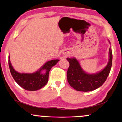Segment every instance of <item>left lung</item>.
<instances>
[{
	"label": "left lung",
	"mask_w": 122,
	"mask_h": 122,
	"mask_svg": "<svg viewBox=\"0 0 122 122\" xmlns=\"http://www.w3.org/2000/svg\"><path fill=\"white\" fill-rule=\"evenodd\" d=\"M67 59L70 63L67 71L69 84L76 91L86 92L100 88L105 82L112 68V54L110 47L109 61L107 64L102 70L94 74L85 72L76 58H67Z\"/></svg>",
	"instance_id": "1"
}]
</instances>
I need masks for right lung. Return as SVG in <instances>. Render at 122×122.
<instances>
[{
  "mask_svg": "<svg viewBox=\"0 0 122 122\" xmlns=\"http://www.w3.org/2000/svg\"><path fill=\"white\" fill-rule=\"evenodd\" d=\"M8 59L9 68L15 81L24 89L30 91L40 89L47 83L50 70L59 61L58 59L51 60L46 63L36 72L21 73L13 68L10 60V56H8Z\"/></svg>",
  "mask_w": 122,
  "mask_h": 122,
  "instance_id": "1",
  "label": "right lung"
}]
</instances>
